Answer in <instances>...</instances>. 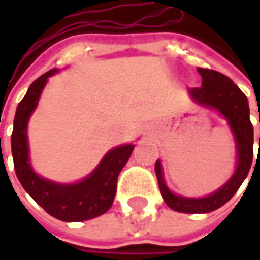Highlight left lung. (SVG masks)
I'll list each match as a JSON object with an SVG mask.
<instances>
[{
  "mask_svg": "<svg viewBox=\"0 0 260 260\" xmlns=\"http://www.w3.org/2000/svg\"><path fill=\"white\" fill-rule=\"evenodd\" d=\"M203 78L200 88H191L189 95L195 103L218 110L220 114L227 118L233 130L237 145V168L233 176L227 181L214 194L205 198H185L174 195L166 188L162 178V166L157 160L155 165L156 176L159 182V189L168 207L175 211L186 214L210 213L224 205L236 191L243 184L253 160V125L249 118V103L246 95L239 89V86L229 78L213 69L198 68ZM260 121V115H259ZM260 142V139H259Z\"/></svg>",
  "mask_w": 260,
  "mask_h": 260,
  "instance_id": "8db88e82",
  "label": "left lung"
}]
</instances>
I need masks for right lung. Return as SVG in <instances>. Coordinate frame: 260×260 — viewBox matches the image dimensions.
<instances>
[{"label":"right lung","mask_w":260,"mask_h":260,"mask_svg":"<svg viewBox=\"0 0 260 260\" xmlns=\"http://www.w3.org/2000/svg\"><path fill=\"white\" fill-rule=\"evenodd\" d=\"M56 72V69H50L39 76L17 107L11 135L14 169L23 188L46 213L62 221H85L104 214L113 205L118 175L135 146H120L110 150L94 172L78 184L60 185L39 178L28 164L27 121L37 105L47 78Z\"/></svg>","instance_id":"1"}]
</instances>
